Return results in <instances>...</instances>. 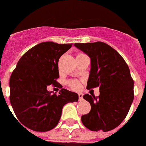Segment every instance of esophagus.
<instances>
[{
	"instance_id": "34e87169",
	"label": "esophagus",
	"mask_w": 146,
	"mask_h": 146,
	"mask_svg": "<svg viewBox=\"0 0 146 146\" xmlns=\"http://www.w3.org/2000/svg\"><path fill=\"white\" fill-rule=\"evenodd\" d=\"M78 100H79V101H82V100H83V94H82V93H78Z\"/></svg>"
}]
</instances>
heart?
<instances>
[{
  "mask_svg": "<svg viewBox=\"0 0 146 146\" xmlns=\"http://www.w3.org/2000/svg\"><path fill=\"white\" fill-rule=\"evenodd\" d=\"M80 55H83V53H79L78 56H80ZM68 86H69L73 90H79L80 88V82L78 80H76V79H73V80H71L68 81Z\"/></svg>",
  "mask_w": 146,
  "mask_h": 146,
  "instance_id": "b5f03b06",
  "label": "heart"
}]
</instances>
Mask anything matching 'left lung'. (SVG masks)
<instances>
[{
	"instance_id": "obj_1",
	"label": "left lung",
	"mask_w": 146,
	"mask_h": 146,
	"mask_svg": "<svg viewBox=\"0 0 146 146\" xmlns=\"http://www.w3.org/2000/svg\"><path fill=\"white\" fill-rule=\"evenodd\" d=\"M74 46L91 60L87 88L99 87L100 93L99 96H83L91 109L81 116V121L92 131H110L125 119L133 101V80L129 67L119 53L106 43H76Z\"/></svg>"
}]
</instances>
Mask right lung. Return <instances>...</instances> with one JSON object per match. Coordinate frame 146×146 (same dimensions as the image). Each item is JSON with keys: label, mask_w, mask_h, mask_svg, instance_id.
I'll return each instance as SVG.
<instances>
[{"label": "right lung", "mask_w": 146, "mask_h": 146, "mask_svg": "<svg viewBox=\"0 0 146 146\" xmlns=\"http://www.w3.org/2000/svg\"><path fill=\"white\" fill-rule=\"evenodd\" d=\"M72 44L43 42L19 60L10 78V101L19 121L34 131L46 132L58 124L63 106L78 102L76 93L62 88L59 95L46 90L49 85L62 88L58 62Z\"/></svg>", "instance_id": "add662e5"}]
</instances>
